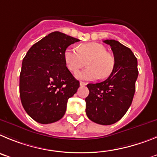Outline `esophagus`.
Returning a JSON list of instances; mask_svg holds the SVG:
<instances>
[{
    "label": "esophagus",
    "instance_id": "1",
    "mask_svg": "<svg viewBox=\"0 0 157 157\" xmlns=\"http://www.w3.org/2000/svg\"><path fill=\"white\" fill-rule=\"evenodd\" d=\"M80 86H84L87 84V83H85V82H83V81H80Z\"/></svg>",
    "mask_w": 157,
    "mask_h": 157
}]
</instances>
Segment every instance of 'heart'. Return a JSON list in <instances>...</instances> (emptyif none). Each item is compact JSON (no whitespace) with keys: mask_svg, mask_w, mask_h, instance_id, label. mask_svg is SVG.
Instances as JSON below:
<instances>
[{"mask_svg":"<svg viewBox=\"0 0 157 157\" xmlns=\"http://www.w3.org/2000/svg\"><path fill=\"white\" fill-rule=\"evenodd\" d=\"M64 60L72 73H77L87 63L88 67L76 75L81 80L105 79L112 74L115 67L113 56L107 52L105 46L95 42L80 44L77 50L68 48L64 52Z\"/></svg>","mask_w":157,"mask_h":157,"instance_id":"1","label":"heart"}]
</instances>
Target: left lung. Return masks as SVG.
<instances>
[{"label":"left lung","instance_id":"obj_1","mask_svg":"<svg viewBox=\"0 0 157 157\" xmlns=\"http://www.w3.org/2000/svg\"><path fill=\"white\" fill-rule=\"evenodd\" d=\"M103 42L111 47L115 67L105 80L87 85L86 114L96 124L110 125L120 121L131 106L138 75V61L131 49L117 40Z\"/></svg>","mask_w":157,"mask_h":157}]
</instances>
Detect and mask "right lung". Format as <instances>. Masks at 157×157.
I'll use <instances>...</instances> for the list:
<instances>
[{"label": "right lung", "instance_id": "1", "mask_svg": "<svg viewBox=\"0 0 157 157\" xmlns=\"http://www.w3.org/2000/svg\"><path fill=\"white\" fill-rule=\"evenodd\" d=\"M79 40L56 31L34 44L24 57L19 94L24 109L36 122L47 124L63 118L68 99L80 87L64 60L66 49Z\"/></svg>", "mask_w": 157, "mask_h": 157}]
</instances>
